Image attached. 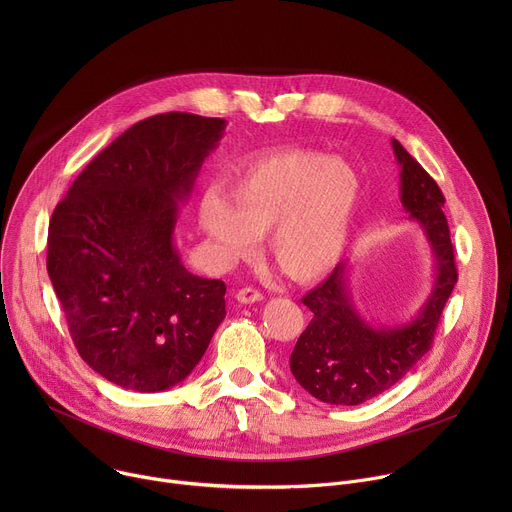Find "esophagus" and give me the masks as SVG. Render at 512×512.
<instances>
[{"label":"esophagus","instance_id":"obj_1","mask_svg":"<svg viewBox=\"0 0 512 512\" xmlns=\"http://www.w3.org/2000/svg\"><path fill=\"white\" fill-rule=\"evenodd\" d=\"M237 302H241V304H255V302H261L263 300V294L259 289H255V287H243V289H239L237 291Z\"/></svg>","mask_w":512,"mask_h":512}]
</instances>
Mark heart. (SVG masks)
<instances>
[{
    "label": "heart",
    "instance_id": "obj_1",
    "mask_svg": "<svg viewBox=\"0 0 512 512\" xmlns=\"http://www.w3.org/2000/svg\"><path fill=\"white\" fill-rule=\"evenodd\" d=\"M360 192L346 162L291 148L239 168L229 196L208 188L198 200V227L225 263L251 257L259 237L271 233L279 269L312 281L342 257Z\"/></svg>",
    "mask_w": 512,
    "mask_h": 512
}]
</instances>
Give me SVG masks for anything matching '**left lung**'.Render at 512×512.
I'll list each match as a JSON object with an SVG mask.
<instances>
[{
    "label": "left lung",
    "mask_w": 512,
    "mask_h": 512,
    "mask_svg": "<svg viewBox=\"0 0 512 512\" xmlns=\"http://www.w3.org/2000/svg\"><path fill=\"white\" fill-rule=\"evenodd\" d=\"M393 152L401 166V204L431 245L435 283L417 318L397 328H375L360 318L346 285V263H338L318 287L308 291L302 304L314 318L291 352L289 369L312 397L330 405H358L399 383L431 348L458 281L440 186L397 139Z\"/></svg>",
    "instance_id": "1"
}]
</instances>
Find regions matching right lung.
I'll use <instances>...</instances> for the list:
<instances>
[{"instance_id":"1","label":"right lung","mask_w":512,"mask_h":512,"mask_svg":"<svg viewBox=\"0 0 512 512\" xmlns=\"http://www.w3.org/2000/svg\"><path fill=\"white\" fill-rule=\"evenodd\" d=\"M225 125L178 111L137 121L52 212L46 267L72 342L123 389L184 381L227 316V285L192 275L174 247L178 202Z\"/></svg>"}]
</instances>
